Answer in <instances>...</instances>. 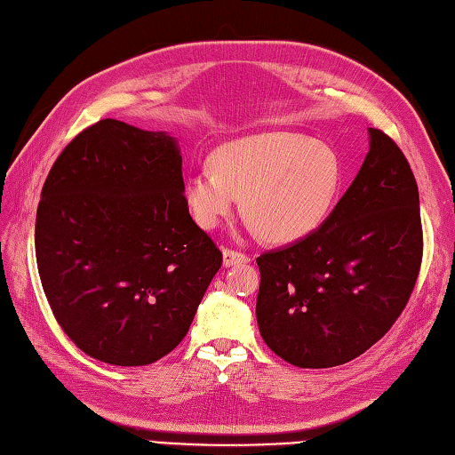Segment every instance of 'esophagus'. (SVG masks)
<instances>
[{"label":"esophagus","mask_w":455,"mask_h":455,"mask_svg":"<svg viewBox=\"0 0 455 455\" xmlns=\"http://www.w3.org/2000/svg\"><path fill=\"white\" fill-rule=\"evenodd\" d=\"M247 261H249V257L245 253L235 251V249H229V247L224 249V265L226 267H235V265L247 263Z\"/></svg>","instance_id":"1"}]
</instances>
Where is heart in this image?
<instances>
[{
  "mask_svg": "<svg viewBox=\"0 0 455 455\" xmlns=\"http://www.w3.org/2000/svg\"><path fill=\"white\" fill-rule=\"evenodd\" d=\"M341 187V163L322 141L299 133H257L221 145L212 169L184 182V202L194 221L216 229L241 210L251 228L275 243L312 234L328 218Z\"/></svg>",
  "mask_w": 455,
  "mask_h": 455,
  "instance_id": "b5f03b06",
  "label": "heart"
}]
</instances>
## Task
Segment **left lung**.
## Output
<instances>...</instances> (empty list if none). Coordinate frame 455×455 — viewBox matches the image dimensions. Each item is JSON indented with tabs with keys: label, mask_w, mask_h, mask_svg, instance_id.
Here are the masks:
<instances>
[{
	"label": "left lung",
	"mask_w": 455,
	"mask_h": 455,
	"mask_svg": "<svg viewBox=\"0 0 455 455\" xmlns=\"http://www.w3.org/2000/svg\"><path fill=\"white\" fill-rule=\"evenodd\" d=\"M357 176L312 234L257 257V323L276 355L326 369L377 344L414 291L422 263L419 187L381 129Z\"/></svg>",
	"instance_id": "1"
}]
</instances>
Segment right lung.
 Returning a JSON list of instances; mask_svg holds the SVG:
<instances>
[{
	"label": "right lung",
	"mask_w": 455,
	"mask_h": 455,
	"mask_svg": "<svg viewBox=\"0 0 455 455\" xmlns=\"http://www.w3.org/2000/svg\"><path fill=\"white\" fill-rule=\"evenodd\" d=\"M35 253L64 333L122 367L155 363L180 344L224 261L190 218L174 139L117 119L86 127L54 161Z\"/></svg>",
	"instance_id": "1"
}]
</instances>
